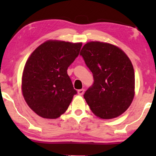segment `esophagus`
Listing matches in <instances>:
<instances>
[{
    "instance_id": "esophagus-1",
    "label": "esophagus",
    "mask_w": 156,
    "mask_h": 156,
    "mask_svg": "<svg viewBox=\"0 0 156 156\" xmlns=\"http://www.w3.org/2000/svg\"><path fill=\"white\" fill-rule=\"evenodd\" d=\"M84 93V89H79V90H78V94H79V95H83V94Z\"/></svg>"
}]
</instances>
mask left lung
I'll use <instances>...</instances> for the list:
<instances>
[{
  "instance_id": "1",
  "label": "left lung",
  "mask_w": 156,
  "mask_h": 156,
  "mask_svg": "<svg viewBox=\"0 0 156 156\" xmlns=\"http://www.w3.org/2000/svg\"><path fill=\"white\" fill-rule=\"evenodd\" d=\"M80 55L93 74L94 83L83 98L97 117H119L131 104L135 75L131 62L120 48L112 44L89 42Z\"/></svg>"
}]
</instances>
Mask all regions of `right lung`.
<instances>
[{
    "label": "right lung",
    "instance_id": "1",
    "mask_svg": "<svg viewBox=\"0 0 156 156\" xmlns=\"http://www.w3.org/2000/svg\"><path fill=\"white\" fill-rule=\"evenodd\" d=\"M82 43L48 40L31 53L22 77V92L28 106L40 117L56 119L67 111L77 91L67 68Z\"/></svg>",
    "mask_w": 156,
    "mask_h": 156
}]
</instances>
